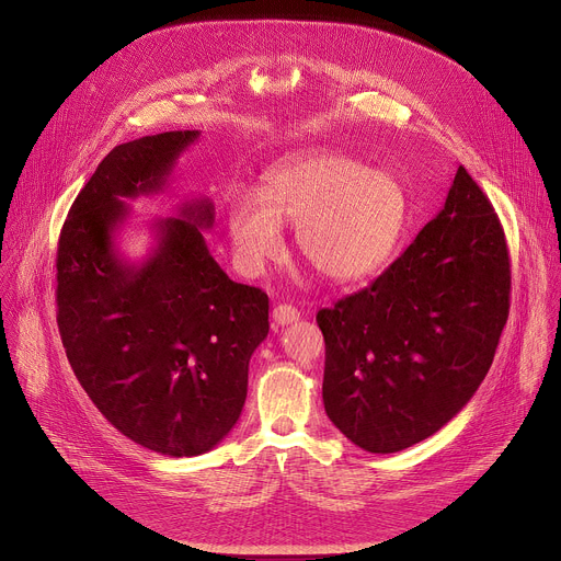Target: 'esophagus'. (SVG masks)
<instances>
[{"label": "esophagus", "instance_id": "34e87169", "mask_svg": "<svg viewBox=\"0 0 561 561\" xmlns=\"http://www.w3.org/2000/svg\"><path fill=\"white\" fill-rule=\"evenodd\" d=\"M299 319V310L295 306H288V304H279L273 308V321L277 325H288L293 321Z\"/></svg>", "mask_w": 561, "mask_h": 561}]
</instances>
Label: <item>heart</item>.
Listing matches in <instances>:
<instances>
[{
  "mask_svg": "<svg viewBox=\"0 0 561 561\" xmlns=\"http://www.w3.org/2000/svg\"><path fill=\"white\" fill-rule=\"evenodd\" d=\"M405 214L397 175L339 151H317L271 169L262 194L236 192L227 225L247 275H260L282 253V225H297L299 255L321 277L347 284L388 264Z\"/></svg>",
  "mask_w": 561,
  "mask_h": 561,
  "instance_id": "obj_1",
  "label": "heart"
}]
</instances>
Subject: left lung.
<instances>
[{
    "label": "left lung",
    "mask_w": 561,
    "mask_h": 561,
    "mask_svg": "<svg viewBox=\"0 0 561 561\" xmlns=\"http://www.w3.org/2000/svg\"><path fill=\"white\" fill-rule=\"evenodd\" d=\"M502 225L460 164L445 207L367 288L317 312L323 408L369 454L408 449L476 394L508 317Z\"/></svg>",
    "instance_id": "1"
}]
</instances>
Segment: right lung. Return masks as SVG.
<instances>
[{"label": "right lung", "instance_id": "1", "mask_svg": "<svg viewBox=\"0 0 561 561\" xmlns=\"http://www.w3.org/2000/svg\"><path fill=\"white\" fill-rule=\"evenodd\" d=\"M198 129L114 147L77 196L57 249V323L75 375L99 412L156 454L192 458L238 423L249 360L268 334V297L238 284L209 253V198L153 220L140 262L114 242L125 201L160 194Z\"/></svg>", "mask_w": 561, "mask_h": 561}]
</instances>
